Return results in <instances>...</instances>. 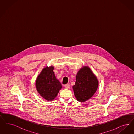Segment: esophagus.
<instances>
[{"mask_svg":"<svg viewBox=\"0 0 134 134\" xmlns=\"http://www.w3.org/2000/svg\"><path fill=\"white\" fill-rule=\"evenodd\" d=\"M64 87L66 88H70V85L69 84H65L64 85Z\"/></svg>","mask_w":134,"mask_h":134,"instance_id":"obj_1","label":"esophagus"}]
</instances>
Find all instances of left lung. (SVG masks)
Returning <instances> with one entry per match:
<instances>
[{
    "mask_svg": "<svg viewBox=\"0 0 134 134\" xmlns=\"http://www.w3.org/2000/svg\"><path fill=\"white\" fill-rule=\"evenodd\" d=\"M98 86V81L96 75L88 66H83L78 71L73 89L77 100L82 102L93 96Z\"/></svg>",
    "mask_w": 134,
    "mask_h": 134,
    "instance_id": "8db88e82",
    "label": "left lung"
}]
</instances>
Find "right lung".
I'll use <instances>...</instances> for the list:
<instances>
[{
	"label": "right lung",
	"instance_id": "add662e5",
	"mask_svg": "<svg viewBox=\"0 0 134 134\" xmlns=\"http://www.w3.org/2000/svg\"><path fill=\"white\" fill-rule=\"evenodd\" d=\"M54 68L52 66L43 68L36 80L38 93L48 101L53 100L62 88L61 84L53 72Z\"/></svg>",
	"mask_w": 134,
	"mask_h": 134
}]
</instances>
